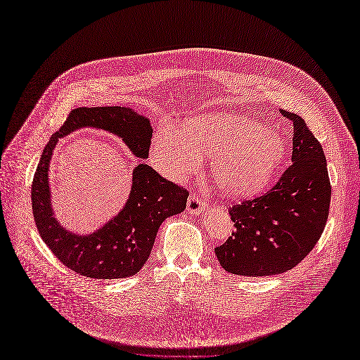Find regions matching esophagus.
Returning a JSON list of instances; mask_svg holds the SVG:
<instances>
[{
    "label": "esophagus",
    "mask_w": 360,
    "mask_h": 360,
    "mask_svg": "<svg viewBox=\"0 0 360 360\" xmlns=\"http://www.w3.org/2000/svg\"><path fill=\"white\" fill-rule=\"evenodd\" d=\"M205 210H207V203H205L202 196L198 195H191L188 198V203H186V211L189 214H202Z\"/></svg>",
    "instance_id": "obj_1"
}]
</instances>
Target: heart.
Segmentation results:
<instances>
[{"instance_id":"heart-1","label":"heart","mask_w":360,"mask_h":360,"mask_svg":"<svg viewBox=\"0 0 360 360\" xmlns=\"http://www.w3.org/2000/svg\"><path fill=\"white\" fill-rule=\"evenodd\" d=\"M152 157L174 178L196 169L200 155L215 157L212 179L228 196L261 191L285 152L282 135L249 117L211 114L188 118L184 131L165 124L152 139Z\"/></svg>"}]
</instances>
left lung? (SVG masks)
<instances>
[{
  "label": "left lung",
  "mask_w": 360,
  "mask_h": 360,
  "mask_svg": "<svg viewBox=\"0 0 360 360\" xmlns=\"http://www.w3.org/2000/svg\"><path fill=\"white\" fill-rule=\"evenodd\" d=\"M292 165L265 195L229 208L236 228L215 248L221 266L240 276H271L295 268L319 240L328 221L330 182L319 141L296 114Z\"/></svg>",
  "instance_id": "left-lung-1"
}]
</instances>
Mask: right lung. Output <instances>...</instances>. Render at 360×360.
<instances>
[{"label": "right lung", "mask_w": 360, "mask_h": 360, "mask_svg": "<svg viewBox=\"0 0 360 360\" xmlns=\"http://www.w3.org/2000/svg\"><path fill=\"white\" fill-rule=\"evenodd\" d=\"M81 127L114 133L141 160L133 172V185L124 208L101 229L85 236L65 230L55 218L47 178L59 138ZM150 138L149 118L129 107H82L71 111L44 148L31 188L32 214L45 245L71 271L94 279H121L138 274L149 258L161 224L186 208L188 192L143 162Z\"/></svg>", "instance_id": "right-lung-1"}]
</instances>
